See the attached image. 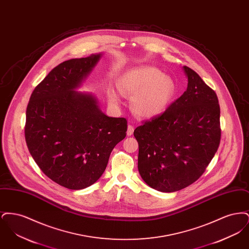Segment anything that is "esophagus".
Returning a JSON list of instances; mask_svg holds the SVG:
<instances>
[{"mask_svg": "<svg viewBox=\"0 0 249 249\" xmlns=\"http://www.w3.org/2000/svg\"><path fill=\"white\" fill-rule=\"evenodd\" d=\"M133 130H134L133 126H131L130 124H129V126H128V130H127V135H128V136L132 135V133H133Z\"/></svg>", "mask_w": 249, "mask_h": 249, "instance_id": "obj_1", "label": "esophagus"}]
</instances>
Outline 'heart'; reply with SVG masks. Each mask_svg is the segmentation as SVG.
<instances>
[{
  "label": "heart",
  "instance_id": "b5f03b06",
  "mask_svg": "<svg viewBox=\"0 0 249 249\" xmlns=\"http://www.w3.org/2000/svg\"><path fill=\"white\" fill-rule=\"evenodd\" d=\"M120 94L132 97L130 106L139 117L150 119L162 114L169 107L176 92L174 80L161 71L150 66H143L127 71L119 81ZM108 101L119 107V95L110 90Z\"/></svg>",
  "mask_w": 249,
  "mask_h": 249
}]
</instances>
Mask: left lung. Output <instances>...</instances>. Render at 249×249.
Masks as SVG:
<instances>
[{
    "instance_id": "1",
    "label": "left lung",
    "mask_w": 249,
    "mask_h": 249,
    "mask_svg": "<svg viewBox=\"0 0 249 249\" xmlns=\"http://www.w3.org/2000/svg\"><path fill=\"white\" fill-rule=\"evenodd\" d=\"M186 91L159 117L137 127L138 171L152 189L174 192L198 180L220 142L215 92L187 66Z\"/></svg>"
}]
</instances>
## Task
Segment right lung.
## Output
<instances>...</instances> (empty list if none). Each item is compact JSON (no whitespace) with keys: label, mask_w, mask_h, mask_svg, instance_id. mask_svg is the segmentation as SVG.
Returning <instances> with one entry per match:
<instances>
[{"label":"right lung","mask_w":249,"mask_h":249,"mask_svg":"<svg viewBox=\"0 0 249 249\" xmlns=\"http://www.w3.org/2000/svg\"><path fill=\"white\" fill-rule=\"evenodd\" d=\"M102 56L59 64L36 87L27 107L30 153L48 178L69 190L94 184L114 147L126 137V119L108 117L94 94L76 91Z\"/></svg>","instance_id":"1"}]
</instances>
